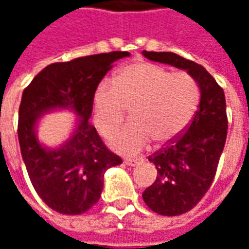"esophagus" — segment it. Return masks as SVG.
<instances>
[{
	"label": "esophagus",
	"instance_id": "obj_1",
	"mask_svg": "<svg viewBox=\"0 0 249 249\" xmlns=\"http://www.w3.org/2000/svg\"><path fill=\"white\" fill-rule=\"evenodd\" d=\"M124 162L126 165H129V167H136V165H139L140 162H142V159H141V157H136V159H129V157H126L124 160Z\"/></svg>",
	"mask_w": 249,
	"mask_h": 249
}]
</instances>
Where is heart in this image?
<instances>
[{
  "mask_svg": "<svg viewBox=\"0 0 249 249\" xmlns=\"http://www.w3.org/2000/svg\"><path fill=\"white\" fill-rule=\"evenodd\" d=\"M200 101V88L188 71L135 62L124 66L114 81L104 80L93 96V117L100 132L110 136L123 124L128 108L133 123L112 139L117 152L132 155L153 139L157 144L176 140L187 129Z\"/></svg>",
  "mask_w": 249,
  "mask_h": 249,
  "instance_id": "b5f03b06",
  "label": "heart"
}]
</instances>
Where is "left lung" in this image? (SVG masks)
<instances>
[{
  "instance_id": "1",
  "label": "left lung",
  "mask_w": 249,
  "mask_h": 249,
  "mask_svg": "<svg viewBox=\"0 0 249 249\" xmlns=\"http://www.w3.org/2000/svg\"><path fill=\"white\" fill-rule=\"evenodd\" d=\"M142 54L187 71L201 92L187 129L148 157L156 165L157 178L142 193L144 201L156 213L178 216L196 207L213 181L228 130L224 90L204 66L176 53L144 51Z\"/></svg>"
}]
</instances>
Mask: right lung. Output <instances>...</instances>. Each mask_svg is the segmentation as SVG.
<instances>
[{
  "label": "right lung",
  "mask_w": 249,
  "mask_h": 249,
  "mask_svg": "<svg viewBox=\"0 0 249 249\" xmlns=\"http://www.w3.org/2000/svg\"><path fill=\"white\" fill-rule=\"evenodd\" d=\"M129 52H109L54 62L24 89L18 110V141L32 185L41 200L58 213L81 214L101 197L104 173L123 162L104 144L90 124L93 96L113 62ZM71 107L82 119L72 139L58 150H45L35 139L41 114Z\"/></svg>",
  "instance_id": "add662e5"
}]
</instances>
